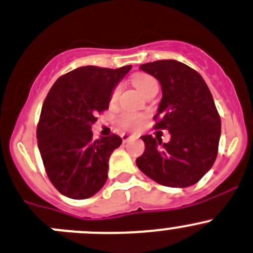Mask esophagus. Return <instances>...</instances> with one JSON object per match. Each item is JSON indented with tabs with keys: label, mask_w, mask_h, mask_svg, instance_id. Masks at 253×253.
<instances>
[{
	"label": "esophagus",
	"mask_w": 253,
	"mask_h": 253,
	"mask_svg": "<svg viewBox=\"0 0 253 253\" xmlns=\"http://www.w3.org/2000/svg\"><path fill=\"white\" fill-rule=\"evenodd\" d=\"M121 137H122V141H124V142H127L129 138H132L131 134H128V133H124Z\"/></svg>",
	"instance_id": "esophagus-1"
}]
</instances>
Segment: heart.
<instances>
[{"mask_svg": "<svg viewBox=\"0 0 253 253\" xmlns=\"http://www.w3.org/2000/svg\"><path fill=\"white\" fill-rule=\"evenodd\" d=\"M132 82L136 85L137 89L141 92H143L144 95L148 91H151L154 87H158V84H157V80L154 79L153 77L148 74H137L132 78ZM120 94H121V86L117 85L111 92V102L117 101ZM142 121V117L137 114H132V112H124L121 116L119 117V122L122 127L125 128H133V127H137Z\"/></svg>", "mask_w": 253, "mask_h": 253, "instance_id": "heart-1", "label": "heart"}]
</instances>
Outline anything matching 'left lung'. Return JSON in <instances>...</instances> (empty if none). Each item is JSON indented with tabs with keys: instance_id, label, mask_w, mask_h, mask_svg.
<instances>
[{
	"instance_id": "left-lung-1",
	"label": "left lung",
	"mask_w": 253,
	"mask_h": 253,
	"mask_svg": "<svg viewBox=\"0 0 253 253\" xmlns=\"http://www.w3.org/2000/svg\"><path fill=\"white\" fill-rule=\"evenodd\" d=\"M139 68L161 83L154 128L168 129L170 141L142 136L146 148L137 167L162 185H193L211 168L219 149L221 121L211 92L202 75L180 61L157 60Z\"/></svg>"
}]
</instances>
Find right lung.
Wrapping results in <instances>:
<instances>
[{"label":"right lung","mask_w":253,"mask_h":253,"mask_svg":"<svg viewBox=\"0 0 253 253\" xmlns=\"http://www.w3.org/2000/svg\"><path fill=\"white\" fill-rule=\"evenodd\" d=\"M131 68H78L49 90L37 126L38 148L49 180L65 197L87 199L106 183L110 156L122 139L115 133L94 139L91 126Z\"/></svg>","instance_id":"right-lung-1"}]
</instances>
